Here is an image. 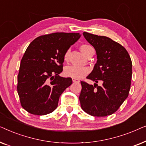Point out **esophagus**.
<instances>
[{"mask_svg":"<svg viewBox=\"0 0 146 146\" xmlns=\"http://www.w3.org/2000/svg\"><path fill=\"white\" fill-rule=\"evenodd\" d=\"M72 82H73L78 83V82H80V80H77V79H75V78H72Z\"/></svg>","mask_w":146,"mask_h":146,"instance_id":"34e87169","label":"esophagus"}]
</instances>
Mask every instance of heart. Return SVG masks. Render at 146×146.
Wrapping results in <instances>:
<instances>
[{"mask_svg": "<svg viewBox=\"0 0 146 146\" xmlns=\"http://www.w3.org/2000/svg\"><path fill=\"white\" fill-rule=\"evenodd\" d=\"M91 48H92L88 44H82L80 46V50L86 56L88 53V52ZM70 53V50L66 51V52L64 54V60L67 62L68 60V56ZM90 72V69L88 67H82V66H78L75 65H71L65 68L64 70V74L65 76L72 78L75 79H81L86 76L88 75Z\"/></svg>", "mask_w": 146, "mask_h": 146, "instance_id": "heart-1", "label": "heart"}]
</instances>
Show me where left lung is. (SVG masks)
<instances>
[{
	"label": "left lung",
	"mask_w": 146,
	"mask_h": 146,
	"mask_svg": "<svg viewBox=\"0 0 146 146\" xmlns=\"http://www.w3.org/2000/svg\"><path fill=\"white\" fill-rule=\"evenodd\" d=\"M83 35L94 47L98 60L87 77L95 82L94 85L80 82L81 108L93 116H107L115 112L128 96L132 63L126 49L110 38L86 32ZM98 81L103 83L101 87Z\"/></svg>",
	"instance_id": "left-lung-1"
}]
</instances>
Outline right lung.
Returning a JSON list of instances; mask_svg holds the SVG:
<instances>
[{
	"label": "right lung",
	"instance_id": "add662e5",
	"mask_svg": "<svg viewBox=\"0 0 146 146\" xmlns=\"http://www.w3.org/2000/svg\"><path fill=\"white\" fill-rule=\"evenodd\" d=\"M80 33H55L40 36L30 44L20 65L17 92L22 107L34 115L54 111L59 98L72 83L62 78L64 54L80 38Z\"/></svg>",
	"mask_w": 146,
	"mask_h": 146
}]
</instances>
